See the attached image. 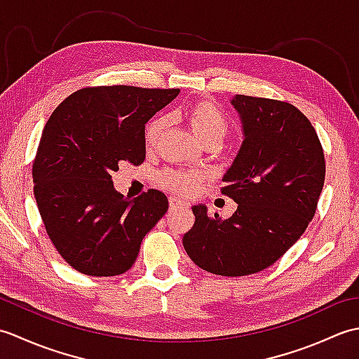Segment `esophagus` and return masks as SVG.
Masks as SVG:
<instances>
[{
	"label": "esophagus",
	"instance_id": "1",
	"mask_svg": "<svg viewBox=\"0 0 359 359\" xmlns=\"http://www.w3.org/2000/svg\"><path fill=\"white\" fill-rule=\"evenodd\" d=\"M188 203L184 201L177 199V197H170V210H179V208H185Z\"/></svg>",
	"mask_w": 359,
	"mask_h": 359
}]
</instances>
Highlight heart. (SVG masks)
<instances>
[{"instance_id": "heart-1", "label": "heart", "mask_w": 359, "mask_h": 359, "mask_svg": "<svg viewBox=\"0 0 359 359\" xmlns=\"http://www.w3.org/2000/svg\"><path fill=\"white\" fill-rule=\"evenodd\" d=\"M184 117L188 121L189 128L193 129L197 139L203 144L216 143L224 139L228 131V118L225 112L220 109L215 102L211 100H196L189 103L185 111ZM165 128L163 117L151 118L147 126L143 129V140L147 148H152L160 139ZM201 180V174L196 171H177V170H166L158 175V184L168 191L189 194L194 191Z\"/></svg>"}]
</instances>
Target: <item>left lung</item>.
I'll list each match as a JSON object with an SVG mask.
<instances>
[{"instance_id": "8db88e82", "label": "left lung", "mask_w": 359, "mask_h": 359, "mask_svg": "<svg viewBox=\"0 0 359 359\" xmlns=\"http://www.w3.org/2000/svg\"><path fill=\"white\" fill-rule=\"evenodd\" d=\"M245 140L220 193L239 203L220 220L203 205L184 247L202 270L247 276L269 269L313 219L325 179L323 144L313 125L287 102L236 95Z\"/></svg>"}]
</instances>
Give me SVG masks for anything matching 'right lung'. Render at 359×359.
<instances>
[{
  "instance_id": "add662e5",
  "label": "right lung",
  "mask_w": 359,
  "mask_h": 359,
  "mask_svg": "<svg viewBox=\"0 0 359 359\" xmlns=\"http://www.w3.org/2000/svg\"><path fill=\"white\" fill-rule=\"evenodd\" d=\"M180 89L86 86L52 112L32 165L34 196L53 247L72 269L116 276L134 265L140 243L168 210L148 189L135 201L117 193L112 172L144 160V123Z\"/></svg>"
}]
</instances>
